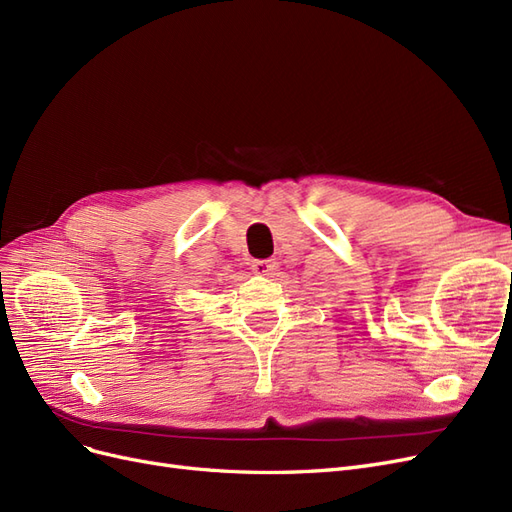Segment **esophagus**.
I'll list each match as a JSON object with an SVG mask.
<instances>
[{"instance_id":"esophagus-1","label":"esophagus","mask_w":512,"mask_h":512,"mask_svg":"<svg viewBox=\"0 0 512 512\" xmlns=\"http://www.w3.org/2000/svg\"><path fill=\"white\" fill-rule=\"evenodd\" d=\"M253 272L261 276H272L276 270V261L274 259H255L253 261Z\"/></svg>"}]
</instances>
